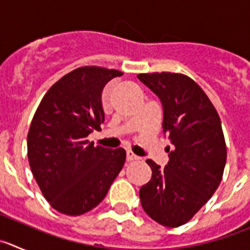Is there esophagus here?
<instances>
[{
	"instance_id": "esophagus-1",
	"label": "esophagus",
	"mask_w": 250,
	"mask_h": 250,
	"mask_svg": "<svg viewBox=\"0 0 250 250\" xmlns=\"http://www.w3.org/2000/svg\"><path fill=\"white\" fill-rule=\"evenodd\" d=\"M126 159H127V161H134V160H139V156L138 155H135V154H134V152L132 151H127L126 152Z\"/></svg>"
}]
</instances>
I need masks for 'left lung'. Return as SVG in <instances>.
I'll return each instance as SVG.
<instances>
[{
  "instance_id": "left-lung-1",
  "label": "left lung",
  "mask_w": 250,
  "mask_h": 250,
  "mask_svg": "<svg viewBox=\"0 0 250 250\" xmlns=\"http://www.w3.org/2000/svg\"><path fill=\"white\" fill-rule=\"evenodd\" d=\"M138 79L161 100L163 132L174 145L165 167L146 160L152 175L139 191L141 207L156 223L176 228L200 210L222 182L227 161L222 123L207 94L187 75L150 72Z\"/></svg>"
}]
</instances>
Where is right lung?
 Masks as SVG:
<instances>
[{"mask_svg":"<svg viewBox=\"0 0 250 250\" xmlns=\"http://www.w3.org/2000/svg\"><path fill=\"white\" fill-rule=\"evenodd\" d=\"M123 72L75 68L51 86L27 134V158L37 185L55 210L81 215L98 207L123 169L126 152L87 140L105 120L101 94Z\"/></svg>","mask_w":250,"mask_h":250,"instance_id":"add662e5","label":"right lung"}]
</instances>
